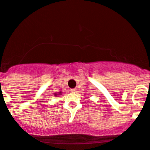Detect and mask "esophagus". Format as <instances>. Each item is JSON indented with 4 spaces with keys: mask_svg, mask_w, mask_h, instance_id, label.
Returning <instances> with one entry per match:
<instances>
[{
    "mask_svg": "<svg viewBox=\"0 0 150 150\" xmlns=\"http://www.w3.org/2000/svg\"><path fill=\"white\" fill-rule=\"evenodd\" d=\"M70 92L72 93H75V92H76V89H71Z\"/></svg>",
    "mask_w": 150,
    "mask_h": 150,
    "instance_id": "obj_1",
    "label": "esophagus"
}]
</instances>
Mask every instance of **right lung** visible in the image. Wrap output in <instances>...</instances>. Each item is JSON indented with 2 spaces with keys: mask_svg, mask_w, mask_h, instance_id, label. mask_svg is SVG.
<instances>
[{
  "mask_svg": "<svg viewBox=\"0 0 150 150\" xmlns=\"http://www.w3.org/2000/svg\"><path fill=\"white\" fill-rule=\"evenodd\" d=\"M58 96H59V95H61V92H58ZM58 96V95H57V93H55V95H54V96Z\"/></svg>",
  "mask_w": 150,
  "mask_h": 150,
  "instance_id": "right-lung-1",
  "label": "right lung"
}]
</instances>
